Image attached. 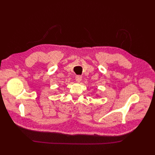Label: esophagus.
I'll use <instances>...</instances> for the list:
<instances>
[{
	"label": "esophagus",
	"mask_w": 155,
	"mask_h": 155,
	"mask_svg": "<svg viewBox=\"0 0 155 155\" xmlns=\"http://www.w3.org/2000/svg\"><path fill=\"white\" fill-rule=\"evenodd\" d=\"M75 80H76V81L78 82V83H80L82 80V77L81 75H77L75 77Z\"/></svg>",
	"instance_id": "34e87169"
}]
</instances>
